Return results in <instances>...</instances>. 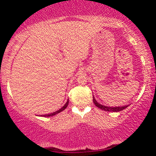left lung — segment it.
Segmentation results:
<instances>
[{
  "label": "left lung",
  "instance_id": "8db88e82",
  "mask_svg": "<svg viewBox=\"0 0 156 156\" xmlns=\"http://www.w3.org/2000/svg\"><path fill=\"white\" fill-rule=\"evenodd\" d=\"M93 100H94V103L96 105V106L100 108V109L104 110V111H106V112H120V111H122L123 109H125V108H126L127 106H128V105H127V106H115V107L103 106V105L100 104V103H99L96 100V99L94 98V96H93Z\"/></svg>",
  "mask_w": 156,
  "mask_h": 156
}]
</instances>
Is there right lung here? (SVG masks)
Segmentation results:
<instances>
[{"instance_id": "add662e5", "label": "right lung", "mask_w": 156, "mask_h": 156, "mask_svg": "<svg viewBox=\"0 0 156 156\" xmlns=\"http://www.w3.org/2000/svg\"><path fill=\"white\" fill-rule=\"evenodd\" d=\"M69 100H67V102H66V103L65 105H64L63 106H62V108H60V109H59V110H57V111H56V112H52V113H50V114H47V115H41V116H44V117H50V116H53V115H56V114H58V113H59V112H61L62 111H63L64 109H66V107L67 106H68V104H69Z\"/></svg>"}]
</instances>
